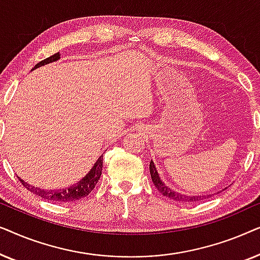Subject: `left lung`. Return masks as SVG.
<instances>
[{
  "instance_id": "left-lung-1",
  "label": "left lung",
  "mask_w": 260,
  "mask_h": 260,
  "mask_svg": "<svg viewBox=\"0 0 260 260\" xmlns=\"http://www.w3.org/2000/svg\"><path fill=\"white\" fill-rule=\"evenodd\" d=\"M149 168H150V175H151V180L152 182H154L155 187L157 188L159 193L162 195H165V197L169 198L170 200H175V201H181V202H197V201H200V200H204L206 198H209L212 197V194L209 195H188V194H182V193H179V191L172 189V188L167 186L165 184V182L161 180V177L158 175V172L157 169H156L155 167V163L150 161V166H149ZM226 189V188H225ZM222 189V190H225Z\"/></svg>"
}]
</instances>
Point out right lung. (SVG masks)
I'll use <instances>...</instances> for the list:
<instances>
[{"mask_svg": "<svg viewBox=\"0 0 260 260\" xmlns=\"http://www.w3.org/2000/svg\"><path fill=\"white\" fill-rule=\"evenodd\" d=\"M59 59H60V54L58 52L55 53V54L49 56V58L38 62L37 65L34 66V69H31V71H34L35 69H39V67L44 65H47V63L58 61ZM102 170H103V155L99 156V158L95 161L90 172H88L80 181H78L76 184H73V186H70L67 188H62V189H56V190L41 189V188L34 187L28 182H24L21 177L19 176L17 177H19L21 183H22L28 190H30L31 193L37 194L38 197L45 199V200L55 201V202H71V201L80 200V199L87 197V195L94 189L98 180L101 179Z\"/></svg>", "mask_w": 260, "mask_h": 260, "instance_id": "add662e5", "label": "right lung"}]
</instances>
